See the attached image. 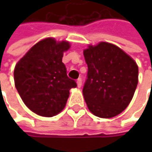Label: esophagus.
<instances>
[{
    "label": "esophagus",
    "instance_id": "1",
    "mask_svg": "<svg viewBox=\"0 0 152 152\" xmlns=\"http://www.w3.org/2000/svg\"><path fill=\"white\" fill-rule=\"evenodd\" d=\"M76 83H77V87L80 88L82 86V79L81 78H78L77 81H76Z\"/></svg>",
    "mask_w": 152,
    "mask_h": 152
}]
</instances>
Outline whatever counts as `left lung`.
<instances>
[{
    "label": "left lung",
    "mask_w": 152,
    "mask_h": 152,
    "mask_svg": "<svg viewBox=\"0 0 152 152\" xmlns=\"http://www.w3.org/2000/svg\"><path fill=\"white\" fill-rule=\"evenodd\" d=\"M83 55L88 73L83 94L89 110L99 118L120 114L137 89L136 61L118 46L106 42L89 46Z\"/></svg>",
    "instance_id": "1"
}]
</instances>
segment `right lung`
Listing matches in <instances>:
<instances>
[{
	"instance_id": "right-lung-1",
	"label": "right lung",
	"mask_w": 152,
	"mask_h": 152,
	"mask_svg": "<svg viewBox=\"0 0 152 152\" xmlns=\"http://www.w3.org/2000/svg\"><path fill=\"white\" fill-rule=\"evenodd\" d=\"M70 45L47 38L32 46L17 62L15 85L26 106L44 117H53L63 110L69 90L76 83L67 76L63 53Z\"/></svg>"
}]
</instances>
